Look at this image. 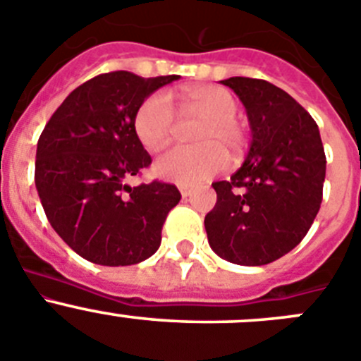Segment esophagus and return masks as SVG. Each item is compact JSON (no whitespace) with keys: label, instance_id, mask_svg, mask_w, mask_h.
Returning <instances> with one entry per match:
<instances>
[{"label":"esophagus","instance_id":"obj_1","mask_svg":"<svg viewBox=\"0 0 361 361\" xmlns=\"http://www.w3.org/2000/svg\"><path fill=\"white\" fill-rule=\"evenodd\" d=\"M180 192H181V196H183V197H188V196H190V194H192V188H190V187H181Z\"/></svg>","mask_w":361,"mask_h":361}]
</instances>
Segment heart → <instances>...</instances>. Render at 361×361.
Wrapping results in <instances>:
<instances>
[{
  "label": "heart",
  "instance_id": "1",
  "mask_svg": "<svg viewBox=\"0 0 361 361\" xmlns=\"http://www.w3.org/2000/svg\"><path fill=\"white\" fill-rule=\"evenodd\" d=\"M185 113L201 118L194 147H174L154 164V173L178 185H196L219 173L226 165L223 149L237 157L246 147L248 135L235 118V97L219 86L187 87L183 92ZM174 106L167 93L158 92L140 104L135 113V133L149 151H160L171 142L174 131Z\"/></svg>",
  "mask_w": 361,
  "mask_h": 361
}]
</instances>
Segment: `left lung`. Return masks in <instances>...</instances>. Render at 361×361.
<instances>
[{"label": "left lung", "instance_id": "1", "mask_svg": "<svg viewBox=\"0 0 361 361\" xmlns=\"http://www.w3.org/2000/svg\"><path fill=\"white\" fill-rule=\"evenodd\" d=\"M246 108L252 144L230 180L212 183L204 216L209 245L225 261L262 266L304 239L322 203L326 154L318 126L291 95L268 80L230 77Z\"/></svg>", "mask_w": 361, "mask_h": 361}]
</instances>
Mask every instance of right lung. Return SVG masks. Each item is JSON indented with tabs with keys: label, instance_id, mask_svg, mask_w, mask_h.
<instances>
[{
	"label": "right lung",
	"instance_id": "add662e5",
	"mask_svg": "<svg viewBox=\"0 0 361 361\" xmlns=\"http://www.w3.org/2000/svg\"><path fill=\"white\" fill-rule=\"evenodd\" d=\"M180 79L111 71L64 99L39 136L35 188L51 228L86 261L138 264L160 248L176 185L126 181L151 165L135 133V113L158 87Z\"/></svg>",
	"mask_w": 361,
	"mask_h": 361
}]
</instances>
